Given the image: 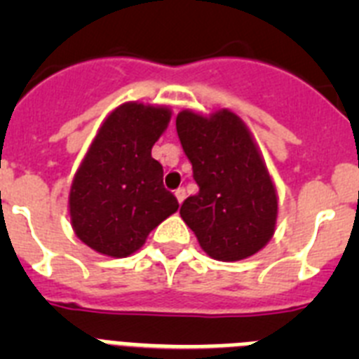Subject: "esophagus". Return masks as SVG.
Returning a JSON list of instances; mask_svg holds the SVG:
<instances>
[{"instance_id":"obj_1","label":"esophagus","mask_w":359,"mask_h":359,"mask_svg":"<svg viewBox=\"0 0 359 359\" xmlns=\"http://www.w3.org/2000/svg\"><path fill=\"white\" fill-rule=\"evenodd\" d=\"M174 196H176L177 203H180V205H182L183 199H185V189H177L176 192H174Z\"/></svg>"}]
</instances>
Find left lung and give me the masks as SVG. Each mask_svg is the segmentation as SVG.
I'll return each instance as SVG.
<instances>
[{
    "label": "left lung",
    "instance_id": "8db88e82",
    "mask_svg": "<svg viewBox=\"0 0 359 359\" xmlns=\"http://www.w3.org/2000/svg\"><path fill=\"white\" fill-rule=\"evenodd\" d=\"M176 131L199 187L180 214L203 252L223 262L255 255L273 237L278 198L246 123L230 109H183Z\"/></svg>",
    "mask_w": 359,
    "mask_h": 359
}]
</instances>
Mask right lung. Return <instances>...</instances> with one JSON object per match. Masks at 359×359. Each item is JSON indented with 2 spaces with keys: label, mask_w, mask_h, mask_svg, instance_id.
Masks as SVG:
<instances>
[{
  "label": "right lung",
  "mask_w": 359,
  "mask_h": 359,
  "mask_svg": "<svg viewBox=\"0 0 359 359\" xmlns=\"http://www.w3.org/2000/svg\"><path fill=\"white\" fill-rule=\"evenodd\" d=\"M170 109L126 102L98 129L69 189L75 236L95 252L129 257L161 221L180 208L163 187L152 145L170 122Z\"/></svg>",
  "instance_id": "right-lung-1"
}]
</instances>
